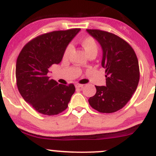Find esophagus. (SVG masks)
Returning a JSON list of instances; mask_svg holds the SVG:
<instances>
[{
    "label": "esophagus",
    "mask_w": 156,
    "mask_h": 156,
    "mask_svg": "<svg viewBox=\"0 0 156 156\" xmlns=\"http://www.w3.org/2000/svg\"><path fill=\"white\" fill-rule=\"evenodd\" d=\"M84 87V84H75V87L76 88H81Z\"/></svg>",
    "instance_id": "obj_1"
}]
</instances>
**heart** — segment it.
I'll use <instances>...</instances> for the list:
<instances>
[{"label": "heart", "instance_id": "heart-1", "mask_svg": "<svg viewBox=\"0 0 156 156\" xmlns=\"http://www.w3.org/2000/svg\"><path fill=\"white\" fill-rule=\"evenodd\" d=\"M80 44L83 47V48L84 49L87 56L92 54V53L97 55L99 50V46L97 41L94 37H92V36H86V37H83L80 40ZM72 48L70 44L66 48L63 53V59H67L69 57L71 52H72Z\"/></svg>", "mask_w": 156, "mask_h": 156}]
</instances>
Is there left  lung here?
Wrapping results in <instances>:
<instances>
[{
    "instance_id": "obj_1",
    "label": "left lung",
    "mask_w": 156,
    "mask_h": 156,
    "mask_svg": "<svg viewBox=\"0 0 156 156\" xmlns=\"http://www.w3.org/2000/svg\"><path fill=\"white\" fill-rule=\"evenodd\" d=\"M103 49L102 66L106 71V86H95L89 104L102 113L119 111L128 103L140 80L139 62L134 50L119 36L100 29H87Z\"/></svg>"
}]
</instances>
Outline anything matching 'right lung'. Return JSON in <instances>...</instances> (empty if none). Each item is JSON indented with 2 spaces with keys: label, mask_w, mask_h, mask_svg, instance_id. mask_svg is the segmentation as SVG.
Here are the masks:
<instances>
[{
  "label": "right lung",
  "mask_w": 156,
  "mask_h": 156,
  "mask_svg": "<svg viewBox=\"0 0 156 156\" xmlns=\"http://www.w3.org/2000/svg\"><path fill=\"white\" fill-rule=\"evenodd\" d=\"M81 29L54 31L28 42L19 54L16 66V85L22 97L37 112L55 115L68 107L75 87L50 79L49 69L61 62L64 50Z\"/></svg>",
  "instance_id": "1"
}]
</instances>
